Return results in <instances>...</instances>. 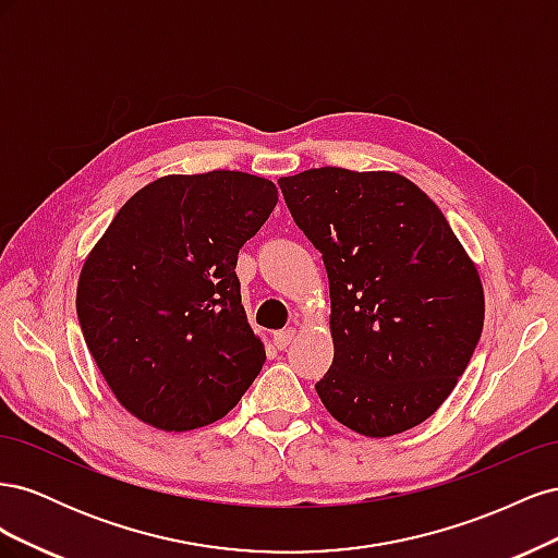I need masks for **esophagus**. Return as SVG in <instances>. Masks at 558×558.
Returning <instances> with one entry per match:
<instances>
[{
	"label": "esophagus",
	"instance_id": "esophagus-1",
	"mask_svg": "<svg viewBox=\"0 0 558 558\" xmlns=\"http://www.w3.org/2000/svg\"><path fill=\"white\" fill-rule=\"evenodd\" d=\"M293 337H295V328H283V330L275 332L272 342H275V347H277V349H286V347H291Z\"/></svg>",
	"mask_w": 558,
	"mask_h": 558
}]
</instances>
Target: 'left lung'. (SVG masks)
<instances>
[{"label":"left lung","instance_id":"8db88e82","mask_svg":"<svg viewBox=\"0 0 558 558\" xmlns=\"http://www.w3.org/2000/svg\"><path fill=\"white\" fill-rule=\"evenodd\" d=\"M330 291L326 410L365 437L424 424L453 391L484 326V289L435 202L398 172L318 167L281 177Z\"/></svg>","mask_w":558,"mask_h":558}]
</instances>
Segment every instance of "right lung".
Here are the masks:
<instances>
[{"label": "right lung", "mask_w": 558, "mask_h": 558, "mask_svg": "<svg viewBox=\"0 0 558 558\" xmlns=\"http://www.w3.org/2000/svg\"><path fill=\"white\" fill-rule=\"evenodd\" d=\"M277 199V185L256 174H167L118 209L83 260V337L116 400L144 424L209 426L258 377L265 344L234 265Z\"/></svg>", "instance_id": "1"}]
</instances>
